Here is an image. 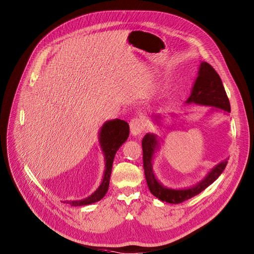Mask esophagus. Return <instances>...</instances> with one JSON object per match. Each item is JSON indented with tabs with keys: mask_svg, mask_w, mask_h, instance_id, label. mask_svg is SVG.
Returning <instances> with one entry per match:
<instances>
[{
	"mask_svg": "<svg viewBox=\"0 0 254 254\" xmlns=\"http://www.w3.org/2000/svg\"><path fill=\"white\" fill-rule=\"evenodd\" d=\"M144 131V125L141 119H133L130 121V132L133 136H138Z\"/></svg>",
	"mask_w": 254,
	"mask_h": 254,
	"instance_id": "1",
	"label": "esophagus"
}]
</instances>
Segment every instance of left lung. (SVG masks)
<instances>
[{
  "mask_svg": "<svg viewBox=\"0 0 254 254\" xmlns=\"http://www.w3.org/2000/svg\"><path fill=\"white\" fill-rule=\"evenodd\" d=\"M187 104L195 103L199 106L213 107L216 111L219 109L223 111L225 114L231 112L230 101L227 96L225 88H223L222 82L218 73L215 69L206 62L200 64L198 77L195 80L191 87V91L190 97L186 101ZM153 120L158 125L161 123L162 116L160 114L153 115ZM142 152H143V168L145 180L150 191L153 195L163 202H167L170 204H178L186 200L192 198L198 195L207 187H209L214 183L218 176L225 170L228 158L222 160L218 164L210 169L202 181L189 188L185 189H171L163 186L156 177V174L153 170V160L155 154L160 150V138L154 133H146L142 138Z\"/></svg>",
  "mask_w": 254,
  "mask_h": 254,
  "instance_id": "1",
  "label": "left lung"
}]
</instances>
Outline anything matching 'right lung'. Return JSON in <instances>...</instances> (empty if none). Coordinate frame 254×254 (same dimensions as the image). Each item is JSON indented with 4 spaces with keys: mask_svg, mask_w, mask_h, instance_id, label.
<instances>
[{
    "mask_svg": "<svg viewBox=\"0 0 254 254\" xmlns=\"http://www.w3.org/2000/svg\"><path fill=\"white\" fill-rule=\"evenodd\" d=\"M128 136L129 125L127 122L120 120V119H115V120L103 123L98 133L99 144L104 156V162H106V170L103 172L101 184L99 185L97 190L89 197L76 201H64L65 203L74 207L85 206L95 203L106 196L110 186V178L116 153L120 148V146L127 140Z\"/></svg>",
    "mask_w": 254,
    "mask_h": 254,
    "instance_id": "right-lung-1",
    "label": "right lung"
}]
</instances>
